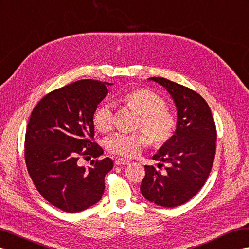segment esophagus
I'll return each instance as SVG.
<instances>
[{
    "mask_svg": "<svg viewBox=\"0 0 249 249\" xmlns=\"http://www.w3.org/2000/svg\"><path fill=\"white\" fill-rule=\"evenodd\" d=\"M114 163H116V165H118V166H121V165H128V164H130V161L129 160H126V159L118 158Z\"/></svg>",
    "mask_w": 249,
    "mask_h": 249,
    "instance_id": "esophagus-1",
    "label": "esophagus"
}]
</instances>
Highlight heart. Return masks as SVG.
Here are the masks:
<instances>
[{
    "label": "heart",
    "instance_id": "1",
    "mask_svg": "<svg viewBox=\"0 0 249 249\" xmlns=\"http://www.w3.org/2000/svg\"><path fill=\"white\" fill-rule=\"evenodd\" d=\"M122 102L140 114L137 126L144 132H119L108 138L106 146L112 154L131 158L148 145L149 139L154 145L161 146L173 137L177 126L176 119L165 107V102L160 95L149 89L141 88L126 93ZM93 123L100 131H109L114 123L112 106L108 103L100 105L94 112Z\"/></svg>",
    "mask_w": 249,
    "mask_h": 249
}]
</instances>
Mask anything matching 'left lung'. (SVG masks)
<instances>
[{
  "label": "left lung",
  "instance_id": "obj_1",
  "mask_svg": "<svg viewBox=\"0 0 249 249\" xmlns=\"http://www.w3.org/2000/svg\"><path fill=\"white\" fill-rule=\"evenodd\" d=\"M166 89L177 108L174 136L162 145L154 160L168 163L161 173L145 166L141 193L163 207H177L196 195L209 176L215 155L216 131L206 101L191 89L164 78H149ZM163 164L159 163L158 167Z\"/></svg>",
  "mask_w": 249,
  "mask_h": 249
}]
</instances>
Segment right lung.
<instances>
[{
	"label": "right lung",
	"mask_w": 249,
	"mask_h": 249,
	"mask_svg": "<svg viewBox=\"0 0 249 249\" xmlns=\"http://www.w3.org/2000/svg\"><path fill=\"white\" fill-rule=\"evenodd\" d=\"M111 83L80 80L46 94L34 108L25 136V162L44 199L66 213L98 203L111 159L80 166V156L98 158L103 149L92 141L93 116Z\"/></svg>",
	"instance_id": "1"
}]
</instances>
